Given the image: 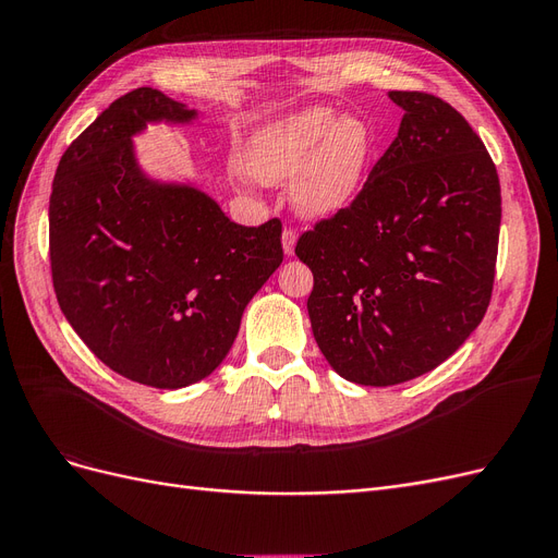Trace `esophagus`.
Returning <instances> with one entry per match:
<instances>
[{"mask_svg":"<svg viewBox=\"0 0 558 558\" xmlns=\"http://www.w3.org/2000/svg\"><path fill=\"white\" fill-rule=\"evenodd\" d=\"M295 240H298L295 230H293V228H283V232H281V244H283L286 256H293V251H295Z\"/></svg>","mask_w":558,"mask_h":558,"instance_id":"esophagus-1","label":"esophagus"}]
</instances>
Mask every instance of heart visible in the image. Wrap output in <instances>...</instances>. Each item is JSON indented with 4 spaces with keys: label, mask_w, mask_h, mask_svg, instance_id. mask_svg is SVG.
Segmentation results:
<instances>
[{
    "label": "heart",
    "mask_w": 558,
    "mask_h": 558,
    "mask_svg": "<svg viewBox=\"0 0 558 558\" xmlns=\"http://www.w3.org/2000/svg\"><path fill=\"white\" fill-rule=\"evenodd\" d=\"M375 156V134L361 118L312 107L260 130L251 142L248 170L263 183L298 181L295 207L330 216L356 197Z\"/></svg>",
    "instance_id": "heart-1"
}]
</instances>
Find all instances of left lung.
Segmentation results:
<instances>
[{
  "instance_id": "8db88e82",
  "label": "left lung",
  "mask_w": 558,
  "mask_h": 558,
  "mask_svg": "<svg viewBox=\"0 0 558 558\" xmlns=\"http://www.w3.org/2000/svg\"><path fill=\"white\" fill-rule=\"evenodd\" d=\"M398 137L351 205L298 238L318 349L337 375L393 386L459 349L492 302L500 181L477 132L445 99L391 90Z\"/></svg>"
}]
</instances>
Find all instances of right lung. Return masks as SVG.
Instances as JSON below:
<instances>
[{
    "label": "right lung",
    "mask_w": 558,
    "mask_h": 558,
    "mask_svg": "<svg viewBox=\"0 0 558 558\" xmlns=\"http://www.w3.org/2000/svg\"><path fill=\"white\" fill-rule=\"evenodd\" d=\"M193 116L154 88L118 97L62 154L48 205L64 318L113 373L156 388L211 375L283 260L279 218L238 226L205 193L140 172L132 134Z\"/></svg>",
    "instance_id": "1"
}]
</instances>
